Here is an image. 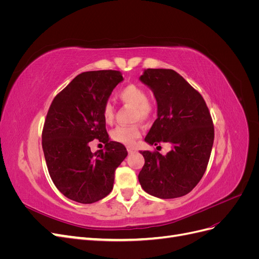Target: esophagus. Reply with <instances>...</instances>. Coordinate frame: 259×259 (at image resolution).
Masks as SVG:
<instances>
[{
  "label": "esophagus",
  "mask_w": 259,
  "mask_h": 259,
  "mask_svg": "<svg viewBox=\"0 0 259 259\" xmlns=\"http://www.w3.org/2000/svg\"><path fill=\"white\" fill-rule=\"evenodd\" d=\"M137 150L136 148H134V147H127V152L128 153H133V152H135Z\"/></svg>",
  "instance_id": "obj_1"
}]
</instances>
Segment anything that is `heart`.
Segmentation results:
<instances>
[{
	"instance_id": "heart-1",
	"label": "heart",
	"mask_w": 259,
	"mask_h": 259,
	"mask_svg": "<svg viewBox=\"0 0 259 259\" xmlns=\"http://www.w3.org/2000/svg\"><path fill=\"white\" fill-rule=\"evenodd\" d=\"M117 97L123 104L134 108L133 119L140 121L150 120L154 113V106L148 100L147 91L137 84H128L117 93ZM101 114L106 123H112L114 120V107L111 103H105ZM140 128L137 125H119L111 132V138L117 143L127 146L134 145L140 137Z\"/></svg>"
}]
</instances>
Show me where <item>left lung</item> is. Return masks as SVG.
Here are the masks:
<instances>
[{"instance_id": "1", "label": "left lung", "mask_w": 259, "mask_h": 259, "mask_svg": "<svg viewBox=\"0 0 259 259\" xmlns=\"http://www.w3.org/2000/svg\"><path fill=\"white\" fill-rule=\"evenodd\" d=\"M140 81L152 90L158 103V119L145 140L171 145L166 155L140 151L145 158L140 186L160 199L183 197L206 170L214 143L213 120L201 94L174 70L147 69Z\"/></svg>"}]
</instances>
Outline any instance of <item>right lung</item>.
I'll return each instance as SVG.
<instances>
[{
  "label": "right lung",
  "mask_w": 259,
  "mask_h": 259,
  "mask_svg": "<svg viewBox=\"0 0 259 259\" xmlns=\"http://www.w3.org/2000/svg\"><path fill=\"white\" fill-rule=\"evenodd\" d=\"M122 81L115 70L83 72L52 101L42 132L43 152L54 185L70 200L91 204L112 190L114 171L127 151L109 142L101 110ZM94 139L105 144V152L90 151Z\"/></svg>",
  "instance_id": "add662e5"
}]
</instances>
